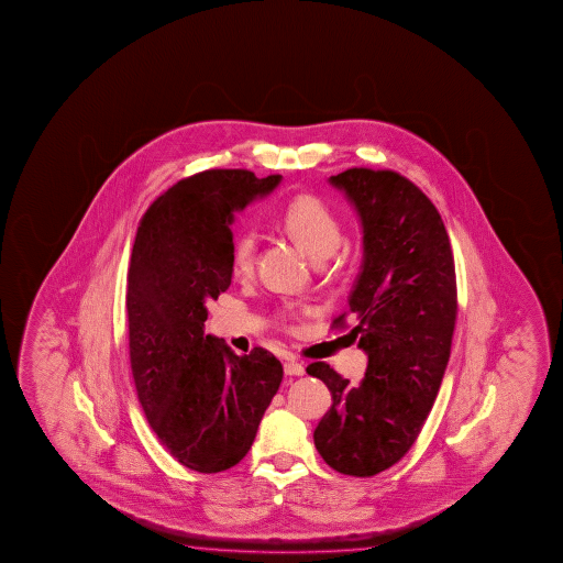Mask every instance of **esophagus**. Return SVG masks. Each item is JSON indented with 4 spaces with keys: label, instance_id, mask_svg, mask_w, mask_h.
Returning a JSON list of instances; mask_svg holds the SVG:
<instances>
[{
    "label": "esophagus",
    "instance_id": "obj_1",
    "mask_svg": "<svg viewBox=\"0 0 563 563\" xmlns=\"http://www.w3.org/2000/svg\"><path fill=\"white\" fill-rule=\"evenodd\" d=\"M284 372H286L287 376H303L306 374V366L301 363H296V361H287L284 364Z\"/></svg>",
    "mask_w": 563,
    "mask_h": 563
}]
</instances>
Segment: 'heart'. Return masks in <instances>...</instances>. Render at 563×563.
Wrapping results in <instances>:
<instances>
[{
    "instance_id": "obj_1",
    "label": "heart",
    "mask_w": 563,
    "mask_h": 563,
    "mask_svg": "<svg viewBox=\"0 0 563 563\" xmlns=\"http://www.w3.org/2000/svg\"><path fill=\"white\" fill-rule=\"evenodd\" d=\"M282 229L286 230L291 240L307 256L314 262H323L333 256L343 240V224L324 200L314 195H299L289 200L282 212ZM257 236L252 230L240 232L232 244L230 266L236 277H249L256 266ZM291 309L279 313V321L286 323L291 317Z\"/></svg>"
}]
</instances>
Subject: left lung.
I'll use <instances>...</instances> for the list:
<instances>
[{
    "label": "left lung",
    "instance_id": "1",
    "mask_svg": "<svg viewBox=\"0 0 563 563\" xmlns=\"http://www.w3.org/2000/svg\"><path fill=\"white\" fill-rule=\"evenodd\" d=\"M329 181L353 202L364 250L333 327L353 317L346 336L368 354V368L353 386L329 364L307 366L333 396L314 448L334 471L372 477L410 451L438 396L457 319L455 262L438 209L400 173L353 167Z\"/></svg>",
    "mask_w": 563,
    "mask_h": 563
}]
</instances>
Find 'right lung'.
I'll return each mask as SVG.
<instances>
[{
	"instance_id": "1",
	"label": "right lung",
	"mask_w": 563,
	"mask_h": 563,
	"mask_svg": "<svg viewBox=\"0 0 563 563\" xmlns=\"http://www.w3.org/2000/svg\"><path fill=\"white\" fill-rule=\"evenodd\" d=\"M279 183L246 169L197 173L153 200L135 234L125 309L137 400L163 448L205 475L246 457L284 378L266 349L239 356L205 334L207 303L232 282L234 214Z\"/></svg>"
}]
</instances>
